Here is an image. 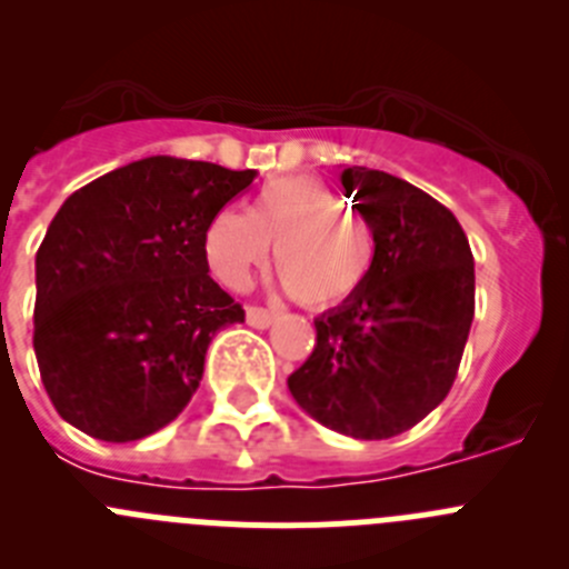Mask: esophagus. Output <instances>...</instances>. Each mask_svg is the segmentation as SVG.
<instances>
[{"mask_svg": "<svg viewBox=\"0 0 569 569\" xmlns=\"http://www.w3.org/2000/svg\"><path fill=\"white\" fill-rule=\"evenodd\" d=\"M247 322L252 328H269L274 322V311L260 309V306H247Z\"/></svg>", "mask_w": 569, "mask_h": 569, "instance_id": "obj_1", "label": "esophagus"}]
</instances>
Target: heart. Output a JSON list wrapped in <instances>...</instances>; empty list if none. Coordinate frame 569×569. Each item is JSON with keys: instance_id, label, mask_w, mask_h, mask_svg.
<instances>
[{"instance_id": "1", "label": "heart", "mask_w": 569, "mask_h": 569, "mask_svg": "<svg viewBox=\"0 0 569 569\" xmlns=\"http://www.w3.org/2000/svg\"><path fill=\"white\" fill-rule=\"evenodd\" d=\"M269 247L283 286L309 309L348 302L376 263L373 227L317 177L272 179L247 212L219 210L204 230L207 267L230 289H247Z\"/></svg>"}]
</instances>
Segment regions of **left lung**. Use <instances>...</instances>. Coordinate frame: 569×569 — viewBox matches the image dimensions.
I'll use <instances>...</instances> for the list:
<instances>
[{
	"label": "left lung",
	"mask_w": 569,
	"mask_h": 569,
	"mask_svg": "<svg viewBox=\"0 0 569 569\" xmlns=\"http://www.w3.org/2000/svg\"><path fill=\"white\" fill-rule=\"evenodd\" d=\"M342 188L373 227V272L317 317V345L289 390L322 427L385 440L452 390L475 320V258L458 219L416 184L353 164Z\"/></svg>",
	"instance_id": "obj_1"
}]
</instances>
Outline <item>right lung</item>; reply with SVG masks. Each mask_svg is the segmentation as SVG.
Here are the masks:
<instances>
[{"label": "right lung", "mask_w": 569, "mask_h": 569, "mask_svg": "<svg viewBox=\"0 0 569 569\" xmlns=\"http://www.w3.org/2000/svg\"><path fill=\"white\" fill-rule=\"evenodd\" d=\"M254 171L177 157L76 190L36 252L33 348L52 407L109 443L188 407L212 337L243 309L210 278L204 230Z\"/></svg>", "instance_id": "add662e5"}]
</instances>
